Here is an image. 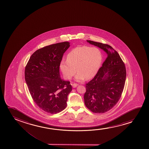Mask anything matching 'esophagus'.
I'll use <instances>...</instances> for the list:
<instances>
[{
    "label": "esophagus",
    "instance_id": "esophagus-1",
    "mask_svg": "<svg viewBox=\"0 0 149 149\" xmlns=\"http://www.w3.org/2000/svg\"><path fill=\"white\" fill-rule=\"evenodd\" d=\"M72 86H73V88H75L77 87L78 86L77 84H72Z\"/></svg>",
    "mask_w": 149,
    "mask_h": 149
}]
</instances>
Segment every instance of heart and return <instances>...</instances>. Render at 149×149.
<instances>
[{
    "mask_svg": "<svg viewBox=\"0 0 149 149\" xmlns=\"http://www.w3.org/2000/svg\"><path fill=\"white\" fill-rule=\"evenodd\" d=\"M101 52L97 47L86 46L76 47L67 56L66 61H62L59 68L63 75L71 79L78 72L75 79L81 82L90 79L96 75L102 62Z\"/></svg>",
    "mask_w": 149,
    "mask_h": 149,
    "instance_id": "heart-1",
    "label": "heart"
}]
</instances>
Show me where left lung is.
Here are the masks:
<instances>
[{
  "mask_svg": "<svg viewBox=\"0 0 149 149\" xmlns=\"http://www.w3.org/2000/svg\"><path fill=\"white\" fill-rule=\"evenodd\" d=\"M104 50L107 58L94 78L86 84L84 104L92 112L102 113L110 110L120 100L126 78V70L120 56L107 44L87 40Z\"/></svg>",
  "mask_w": 149,
  "mask_h": 149,
  "instance_id": "left-lung-1",
  "label": "left lung"
}]
</instances>
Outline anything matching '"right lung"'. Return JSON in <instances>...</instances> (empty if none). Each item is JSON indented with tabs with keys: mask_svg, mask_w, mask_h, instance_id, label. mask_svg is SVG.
Returning <instances> with one entry per match:
<instances>
[{
	"mask_svg": "<svg viewBox=\"0 0 149 149\" xmlns=\"http://www.w3.org/2000/svg\"><path fill=\"white\" fill-rule=\"evenodd\" d=\"M70 43L64 42L38 49L25 69V79L34 102L45 112H61L67 106L71 92L70 82L61 78L59 65Z\"/></svg>",
	"mask_w": 149,
	"mask_h": 149,
	"instance_id": "obj_1",
	"label": "right lung"
}]
</instances>
